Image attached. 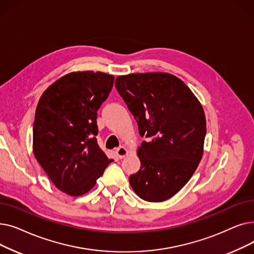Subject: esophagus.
Listing matches in <instances>:
<instances>
[{
	"mask_svg": "<svg viewBox=\"0 0 254 254\" xmlns=\"http://www.w3.org/2000/svg\"><path fill=\"white\" fill-rule=\"evenodd\" d=\"M116 154L119 158H124L127 154V149L125 147V146H120L116 149Z\"/></svg>",
	"mask_w": 254,
	"mask_h": 254,
	"instance_id": "1",
	"label": "esophagus"
}]
</instances>
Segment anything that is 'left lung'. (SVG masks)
<instances>
[{"mask_svg": "<svg viewBox=\"0 0 254 254\" xmlns=\"http://www.w3.org/2000/svg\"><path fill=\"white\" fill-rule=\"evenodd\" d=\"M115 86L136 119L140 170L129 176L142 199L163 202L193 175L203 155L206 118L202 105L182 80L168 73L119 76Z\"/></svg>", "mask_w": 254, "mask_h": 254, "instance_id": "obj_1", "label": "left lung"}]
</instances>
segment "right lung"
<instances>
[{
  "instance_id": "1",
  "label": "right lung",
  "mask_w": 254,
  "mask_h": 254,
  "mask_svg": "<svg viewBox=\"0 0 254 254\" xmlns=\"http://www.w3.org/2000/svg\"><path fill=\"white\" fill-rule=\"evenodd\" d=\"M114 77L73 72L51 84L37 106L33 146L37 162L57 188L70 195L86 193L112 159L96 136L98 110L108 98Z\"/></svg>"
}]
</instances>
